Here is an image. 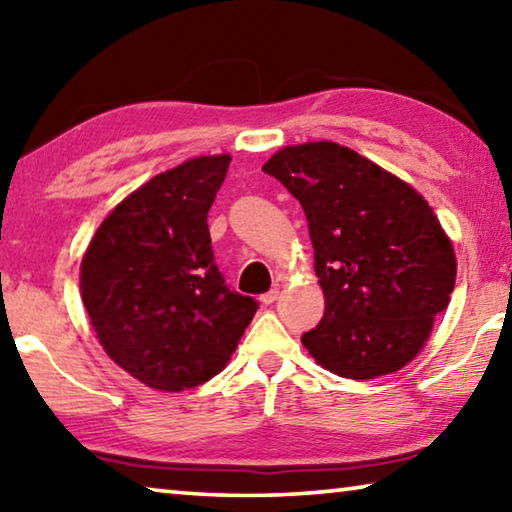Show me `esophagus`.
<instances>
[{"label":"esophagus","instance_id":"34e87169","mask_svg":"<svg viewBox=\"0 0 512 512\" xmlns=\"http://www.w3.org/2000/svg\"><path fill=\"white\" fill-rule=\"evenodd\" d=\"M277 296H280V289H271V291H266L259 300H262V305H273V302L277 300Z\"/></svg>","mask_w":512,"mask_h":512}]
</instances>
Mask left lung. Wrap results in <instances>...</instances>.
<instances>
[{"mask_svg":"<svg viewBox=\"0 0 512 512\" xmlns=\"http://www.w3.org/2000/svg\"><path fill=\"white\" fill-rule=\"evenodd\" d=\"M264 173L309 223L325 314L302 345L339 377L400 370L449 305L456 257L429 203L393 173L334 142L277 151Z\"/></svg>","mask_w":512,"mask_h":512,"instance_id":"8db88e82","label":"left lung"}]
</instances>
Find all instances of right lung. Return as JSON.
<instances>
[{
  "label": "right lung",
  "instance_id": "1",
  "mask_svg": "<svg viewBox=\"0 0 512 512\" xmlns=\"http://www.w3.org/2000/svg\"><path fill=\"white\" fill-rule=\"evenodd\" d=\"M228 167L230 155H203L151 178L108 214L81 262L103 350L158 391L219 375L259 307L230 291L212 253L207 212Z\"/></svg>",
  "mask_w": 512,
  "mask_h": 512
}]
</instances>
